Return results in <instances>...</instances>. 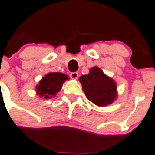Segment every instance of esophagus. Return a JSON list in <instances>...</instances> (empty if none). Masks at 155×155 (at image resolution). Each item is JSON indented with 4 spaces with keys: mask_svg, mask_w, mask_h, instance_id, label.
I'll use <instances>...</instances> for the list:
<instances>
[{
    "mask_svg": "<svg viewBox=\"0 0 155 155\" xmlns=\"http://www.w3.org/2000/svg\"><path fill=\"white\" fill-rule=\"evenodd\" d=\"M70 77L72 79V80H77L78 77H79V74L78 72H71L70 74Z\"/></svg>",
    "mask_w": 155,
    "mask_h": 155,
    "instance_id": "34e87169",
    "label": "esophagus"
}]
</instances>
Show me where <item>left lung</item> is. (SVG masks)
Segmentation results:
<instances>
[{"label":"left lung","mask_w":155,"mask_h":155,"mask_svg":"<svg viewBox=\"0 0 155 155\" xmlns=\"http://www.w3.org/2000/svg\"><path fill=\"white\" fill-rule=\"evenodd\" d=\"M80 81L87 99L97 106L110 105L117 98L116 83L98 67L92 68L89 74L81 75Z\"/></svg>","instance_id":"left-lung-1"}]
</instances>
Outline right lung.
<instances>
[{"mask_svg": "<svg viewBox=\"0 0 155 155\" xmlns=\"http://www.w3.org/2000/svg\"><path fill=\"white\" fill-rule=\"evenodd\" d=\"M68 77L61 72H49L45 75L36 87V92L39 97L49 99L60 91L62 85Z\"/></svg>", "mask_w": 155, "mask_h": 155, "instance_id": "right-lung-1", "label": "right lung"}]
</instances>
